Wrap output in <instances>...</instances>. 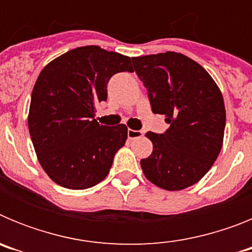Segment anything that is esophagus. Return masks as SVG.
I'll use <instances>...</instances> for the list:
<instances>
[{
    "mask_svg": "<svg viewBox=\"0 0 252 252\" xmlns=\"http://www.w3.org/2000/svg\"><path fill=\"white\" fill-rule=\"evenodd\" d=\"M144 133H142V131H139V130H130L128 128L127 130V137L130 140H135V139H139V137H141Z\"/></svg>",
    "mask_w": 252,
    "mask_h": 252,
    "instance_id": "34e87169",
    "label": "esophagus"
}]
</instances>
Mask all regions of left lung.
<instances>
[{
  "instance_id": "1",
  "label": "left lung",
  "mask_w": 252,
  "mask_h": 252,
  "mask_svg": "<svg viewBox=\"0 0 252 252\" xmlns=\"http://www.w3.org/2000/svg\"><path fill=\"white\" fill-rule=\"evenodd\" d=\"M133 69L148 90L151 111L165 117L164 133L146 132L153 153L141 159L151 183L182 190L201 180L212 168L223 142V97L197 62L180 53L132 58Z\"/></svg>"
}]
</instances>
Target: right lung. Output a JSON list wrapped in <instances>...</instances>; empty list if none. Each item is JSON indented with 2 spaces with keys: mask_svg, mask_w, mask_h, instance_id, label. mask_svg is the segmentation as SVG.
Listing matches in <instances>:
<instances>
[{
  "mask_svg": "<svg viewBox=\"0 0 252 252\" xmlns=\"http://www.w3.org/2000/svg\"><path fill=\"white\" fill-rule=\"evenodd\" d=\"M120 72H133L130 58L90 45L58 57L37 77L29 131L40 164L59 186L98 184L125 145V125L103 126L94 119V104L106 101L107 83Z\"/></svg>",
  "mask_w": 252,
  "mask_h": 252,
  "instance_id": "add662e5",
  "label": "right lung"
}]
</instances>
